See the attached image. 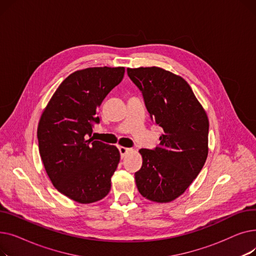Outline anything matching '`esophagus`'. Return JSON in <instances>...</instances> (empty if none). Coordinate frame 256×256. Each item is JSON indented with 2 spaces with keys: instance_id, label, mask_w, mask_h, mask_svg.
Instances as JSON below:
<instances>
[{
  "instance_id": "34e87169",
  "label": "esophagus",
  "mask_w": 256,
  "mask_h": 256,
  "mask_svg": "<svg viewBox=\"0 0 256 256\" xmlns=\"http://www.w3.org/2000/svg\"><path fill=\"white\" fill-rule=\"evenodd\" d=\"M118 150H119V152H120L121 158H124V156L130 150V148H126V147H124V146H119Z\"/></svg>"
}]
</instances>
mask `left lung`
I'll use <instances>...</instances> for the list:
<instances>
[{
  "mask_svg": "<svg viewBox=\"0 0 256 256\" xmlns=\"http://www.w3.org/2000/svg\"><path fill=\"white\" fill-rule=\"evenodd\" d=\"M128 76L142 92L152 120L164 130L156 148L139 150L138 191L156 202H169L189 188L206 163L208 119L182 78L154 66L128 68Z\"/></svg>",
  "mask_w": 256,
  "mask_h": 256,
  "instance_id": "8db88e82",
  "label": "left lung"
}]
</instances>
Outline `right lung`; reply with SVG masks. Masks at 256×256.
<instances>
[{
	"label": "right lung",
	"mask_w": 256,
	"mask_h": 256,
	"mask_svg": "<svg viewBox=\"0 0 256 256\" xmlns=\"http://www.w3.org/2000/svg\"><path fill=\"white\" fill-rule=\"evenodd\" d=\"M124 76V67L78 70L60 84L40 117L39 152L50 180L78 204L106 197L120 160L114 145L91 137L98 108Z\"/></svg>",
	"instance_id": "add662e5"
}]
</instances>
